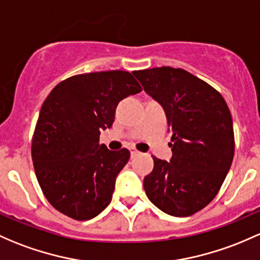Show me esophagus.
Returning <instances> with one entry per match:
<instances>
[{
	"label": "esophagus",
	"instance_id": "1",
	"mask_svg": "<svg viewBox=\"0 0 260 260\" xmlns=\"http://www.w3.org/2000/svg\"><path fill=\"white\" fill-rule=\"evenodd\" d=\"M129 152H131V155H132V157H136V155L139 154V152L136 148H129Z\"/></svg>",
	"mask_w": 260,
	"mask_h": 260
}]
</instances>
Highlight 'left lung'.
<instances>
[{
	"label": "left lung",
	"instance_id": "obj_1",
	"mask_svg": "<svg viewBox=\"0 0 260 260\" xmlns=\"http://www.w3.org/2000/svg\"><path fill=\"white\" fill-rule=\"evenodd\" d=\"M166 112L172 132L169 162L153 157L144 177L149 201L174 217H189L218 194L234 157L232 114L222 94L182 68L135 71Z\"/></svg>",
	"mask_w": 260,
	"mask_h": 260
}]
</instances>
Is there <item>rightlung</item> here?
Masks as SVG:
<instances>
[{"instance_id": "1", "label": "right lung", "mask_w": 260, "mask_h": 260, "mask_svg": "<svg viewBox=\"0 0 260 260\" xmlns=\"http://www.w3.org/2000/svg\"><path fill=\"white\" fill-rule=\"evenodd\" d=\"M142 87L125 71L76 75L47 95L32 138L38 184L51 206L76 220H88L111 203L127 148L100 144L101 129L114 121L119 101Z\"/></svg>"}]
</instances>
